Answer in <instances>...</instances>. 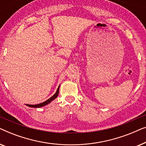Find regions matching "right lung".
Returning a JSON list of instances; mask_svg holds the SVG:
<instances>
[{"label": "right lung", "instance_id": "obj_1", "mask_svg": "<svg viewBox=\"0 0 146 146\" xmlns=\"http://www.w3.org/2000/svg\"><path fill=\"white\" fill-rule=\"evenodd\" d=\"M59 88H60V86H58V88L57 91L56 92V93L54 94L51 98H49L48 100H47L46 101L44 102H42V103L39 104H36V105L27 104V106H29V107H31V108H40V107L44 106L48 104H49L50 102H51L53 100H54V99L56 98V97L58 96V93H59Z\"/></svg>", "mask_w": 146, "mask_h": 146}]
</instances>
